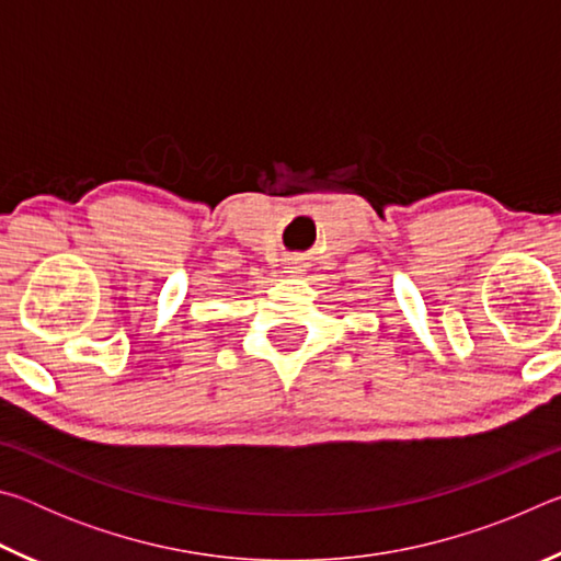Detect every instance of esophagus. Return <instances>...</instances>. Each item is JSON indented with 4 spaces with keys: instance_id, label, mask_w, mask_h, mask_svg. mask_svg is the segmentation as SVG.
Returning a JSON list of instances; mask_svg holds the SVG:
<instances>
[{
    "instance_id": "1",
    "label": "esophagus",
    "mask_w": 561,
    "mask_h": 561,
    "mask_svg": "<svg viewBox=\"0 0 561 561\" xmlns=\"http://www.w3.org/2000/svg\"><path fill=\"white\" fill-rule=\"evenodd\" d=\"M287 272H291V274H299V272H301V264H299V260H291V262H287Z\"/></svg>"
}]
</instances>
